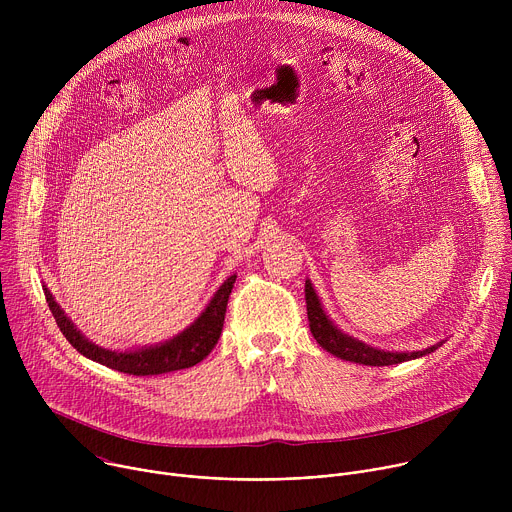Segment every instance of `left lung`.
I'll use <instances>...</instances> for the list:
<instances>
[{
  "instance_id": "8db88e82",
  "label": "left lung",
  "mask_w": 512,
  "mask_h": 512,
  "mask_svg": "<svg viewBox=\"0 0 512 512\" xmlns=\"http://www.w3.org/2000/svg\"><path fill=\"white\" fill-rule=\"evenodd\" d=\"M306 306H308V322H310V332L316 338V342L330 354L358 362V364H369V367H389V364H399L405 360H413L419 356H425L433 352L440 344L427 346L425 350H413V352H389V350H379L371 344H364L342 330L334 326V322L326 316L316 289L310 279H306Z\"/></svg>"
}]
</instances>
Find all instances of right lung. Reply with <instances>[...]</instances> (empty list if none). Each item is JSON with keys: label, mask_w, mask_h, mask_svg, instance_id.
I'll list each match as a JSON object with an SVG mask.
<instances>
[{"label": "right lung", "mask_w": 512, "mask_h": 512, "mask_svg": "<svg viewBox=\"0 0 512 512\" xmlns=\"http://www.w3.org/2000/svg\"><path fill=\"white\" fill-rule=\"evenodd\" d=\"M237 275H231L221 287L216 289V294L204 308V312L178 336L154 344V346H145L137 350H109L103 346H97L89 338L77 330V326L68 320L64 310L56 304L54 296L50 294V289L44 285V296L48 302V308L64 334V338L75 346L83 356L105 364V367L135 375V377H148V375H162V373H172L180 369H188L198 364L202 358L210 354V350L216 346L218 338H221L223 332V322L227 314V304L231 289L235 285Z\"/></svg>", "instance_id": "add662e5"}]
</instances>
